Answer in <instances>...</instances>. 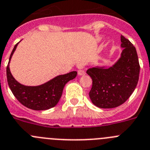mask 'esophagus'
<instances>
[{"instance_id":"34e87169","label":"esophagus","mask_w":150,"mask_h":150,"mask_svg":"<svg viewBox=\"0 0 150 150\" xmlns=\"http://www.w3.org/2000/svg\"><path fill=\"white\" fill-rule=\"evenodd\" d=\"M78 75H84L85 74H86V72H85L84 70L79 69L78 71Z\"/></svg>"}]
</instances>
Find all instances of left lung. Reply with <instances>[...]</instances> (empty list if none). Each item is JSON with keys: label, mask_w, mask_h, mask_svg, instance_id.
Wrapping results in <instances>:
<instances>
[{"label": "left lung", "mask_w": 150, "mask_h": 150, "mask_svg": "<svg viewBox=\"0 0 150 150\" xmlns=\"http://www.w3.org/2000/svg\"><path fill=\"white\" fill-rule=\"evenodd\" d=\"M121 42V57L114 66L93 67L87 71L93 80L89 96L92 102L101 108H114L123 104L138 82L140 64L135 47L123 36Z\"/></svg>", "instance_id": "8db88e82"}]
</instances>
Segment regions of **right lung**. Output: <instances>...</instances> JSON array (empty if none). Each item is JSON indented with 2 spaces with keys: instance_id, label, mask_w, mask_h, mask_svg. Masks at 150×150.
<instances>
[{
  "instance_id": "right-lung-1",
  "label": "right lung",
  "mask_w": 150,
  "mask_h": 150,
  "mask_svg": "<svg viewBox=\"0 0 150 150\" xmlns=\"http://www.w3.org/2000/svg\"><path fill=\"white\" fill-rule=\"evenodd\" d=\"M18 43L13 48L6 67L7 82L12 93L20 103L32 110H48L54 107L60 100L65 84L76 77L77 72L73 71L65 75H58L49 81L36 87L21 84L13 78L9 67L10 59Z\"/></svg>"
}]
</instances>
